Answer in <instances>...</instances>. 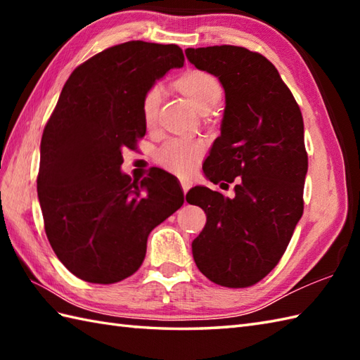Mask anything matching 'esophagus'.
I'll return each mask as SVG.
<instances>
[{
	"instance_id": "esophagus-1",
	"label": "esophagus",
	"mask_w": 360,
	"mask_h": 360,
	"mask_svg": "<svg viewBox=\"0 0 360 360\" xmlns=\"http://www.w3.org/2000/svg\"><path fill=\"white\" fill-rule=\"evenodd\" d=\"M181 187H182V192H184V195H186L190 190V187H192V184H190V181H187V179H181Z\"/></svg>"
}]
</instances>
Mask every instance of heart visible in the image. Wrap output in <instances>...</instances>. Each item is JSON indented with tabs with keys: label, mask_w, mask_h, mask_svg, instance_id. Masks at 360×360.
<instances>
[{
	"label": "heart",
	"mask_w": 360,
	"mask_h": 360,
	"mask_svg": "<svg viewBox=\"0 0 360 360\" xmlns=\"http://www.w3.org/2000/svg\"><path fill=\"white\" fill-rule=\"evenodd\" d=\"M179 93L184 94L195 108L201 114L210 112L221 102L224 96V86L217 75L201 70H190L179 75L174 82ZM160 103V88L150 86L142 97V119L148 129L156 125ZM204 155V145L201 142L172 141L160 148L158 162L164 168L179 174L192 172L195 164Z\"/></svg>",
	"instance_id": "b5f03b06"
}]
</instances>
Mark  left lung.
<instances>
[{"label":"left lung","mask_w":360,"mask_h":360,"mask_svg":"<svg viewBox=\"0 0 360 360\" xmlns=\"http://www.w3.org/2000/svg\"><path fill=\"white\" fill-rule=\"evenodd\" d=\"M198 70L217 75L226 91L221 136L205 159V176L233 195L195 187L187 201L205 212L192 243L205 277L224 288L263 280L285 254L303 215L308 172L303 117L295 98L269 60L241 46L188 48Z\"/></svg>","instance_id":"1"}]
</instances>
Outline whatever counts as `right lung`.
I'll return each instance as SVG.
<instances>
[{
	"label": "right lung",
	"mask_w": 360,
	"mask_h": 360,
	"mask_svg": "<svg viewBox=\"0 0 360 360\" xmlns=\"http://www.w3.org/2000/svg\"><path fill=\"white\" fill-rule=\"evenodd\" d=\"M176 44L127 41L96 53L66 80L40 145L37 192L44 232L60 262L80 280L112 285L139 269L147 238L178 210L174 176L141 182L120 172L122 151L147 131L142 97L172 68Z\"/></svg>",
	"instance_id": "1"
}]
</instances>
